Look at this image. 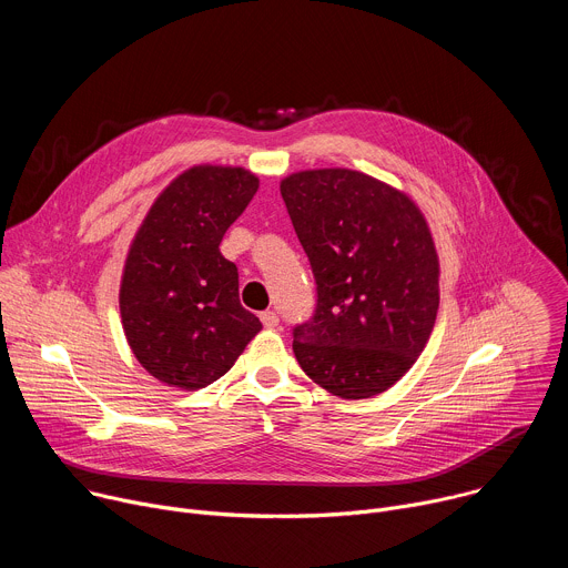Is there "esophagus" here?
I'll return each mask as SVG.
<instances>
[{"label":"esophagus","mask_w":568,"mask_h":568,"mask_svg":"<svg viewBox=\"0 0 568 568\" xmlns=\"http://www.w3.org/2000/svg\"><path fill=\"white\" fill-rule=\"evenodd\" d=\"M261 321H263L265 328H276L278 326V314L274 310H265V312H261Z\"/></svg>","instance_id":"obj_1"}]
</instances>
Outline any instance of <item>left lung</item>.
Here are the masks:
<instances>
[{"mask_svg":"<svg viewBox=\"0 0 568 568\" xmlns=\"http://www.w3.org/2000/svg\"><path fill=\"white\" fill-rule=\"evenodd\" d=\"M281 195L316 283L294 355L318 386L362 399L423 353L438 312V256L418 206L348 169L290 175Z\"/></svg>","mask_w":568,"mask_h":568,"instance_id":"left-lung-1","label":"left lung"}]
</instances>
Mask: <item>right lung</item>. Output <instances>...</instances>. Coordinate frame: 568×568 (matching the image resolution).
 Returning a JSON list of instances; mask_svg holds the SVG:
<instances>
[{
    "mask_svg": "<svg viewBox=\"0 0 568 568\" xmlns=\"http://www.w3.org/2000/svg\"><path fill=\"white\" fill-rule=\"evenodd\" d=\"M258 180L197 166L156 197L128 254L121 318L139 364L159 382L197 390L220 379L263 328L240 305L237 270L220 254Z\"/></svg>",
    "mask_w": 568,
    "mask_h": 568,
    "instance_id": "obj_1",
    "label": "right lung"
}]
</instances>
